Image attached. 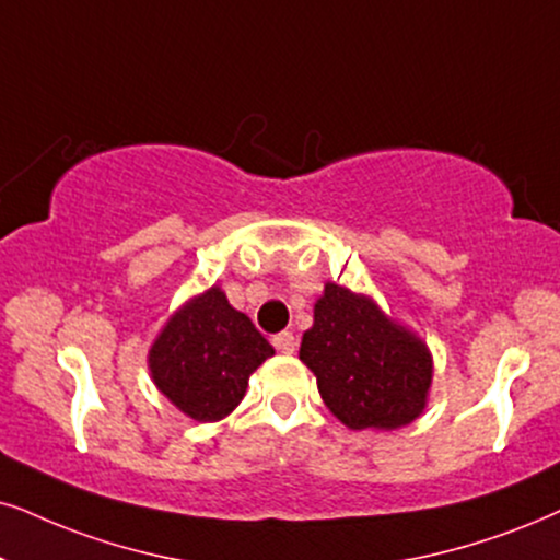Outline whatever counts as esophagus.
Wrapping results in <instances>:
<instances>
[{"instance_id": "34e87169", "label": "esophagus", "mask_w": 560, "mask_h": 560, "mask_svg": "<svg viewBox=\"0 0 560 560\" xmlns=\"http://www.w3.org/2000/svg\"><path fill=\"white\" fill-rule=\"evenodd\" d=\"M273 349L279 351V353H294V349H296V338H294L289 330L276 332V336H273Z\"/></svg>"}]
</instances>
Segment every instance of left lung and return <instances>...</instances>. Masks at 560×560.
I'll use <instances>...</instances> for the list:
<instances>
[{"label":"left lung","instance_id":"1","mask_svg":"<svg viewBox=\"0 0 560 560\" xmlns=\"http://www.w3.org/2000/svg\"><path fill=\"white\" fill-rule=\"evenodd\" d=\"M300 359L315 372L325 406L349 429L406 427L427 406V343L346 287L325 284Z\"/></svg>","mask_w":560,"mask_h":560}]
</instances>
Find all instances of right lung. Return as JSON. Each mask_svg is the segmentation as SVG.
Instances as JSON below:
<instances>
[{
	"label": "right lung",
	"instance_id": "1",
	"mask_svg": "<svg viewBox=\"0 0 560 560\" xmlns=\"http://www.w3.org/2000/svg\"><path fill=\"white\" fill-rule=\"evenodd\" d=\"M273 357V346L211 287L165 325L150 351L162 395L196 421H219L243 400L247 377Z\"/></svg>",
	"mask_w": 560,
	"mask_h": 560
}]
</instances>
